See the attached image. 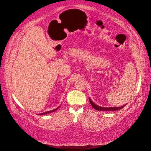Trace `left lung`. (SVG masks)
<instances>
[{
    "mask_svg": "<svg viewBox=\"0 0 151 151\" xmlns=\"http://www.w3.org/2000/svg\"><path fill=\"white\" fill-rule=\"evenodd\" d=\"M89 101L91 104L92 106L94 108V109L96 110H100V111H115V110H121L122 109L124 106H125V105H123L122 106H119V107H101V106H99L97 105H96L94 103L92 102V100L91 99V98H89Z\"/></svg>",
    "mask_w": 151,
    "mask_h": 151,
    "instance_id": "1",
    "label": "left lung"
}]
</instances>
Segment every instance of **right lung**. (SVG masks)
I'll use <instances>...</instances> for the list:
<instances>
[{
	"mask_svg": "<svg viewBox=\"0 0 151 151\" xmlns=\"http://www.w3.org/2000/svg\"><path fill=\"white\" fill-rule=\"evenodd\" d=\"M59 107H57V109H54V110H50V111H46V112H44V113H42V114H39V115H45V114H50V113H52V112H53V111H56L58 109H59Z\"/></svg>",
	"mask_w": 151,
	"mask_h": 151,
	"instance_id": "obj_1",
	"label": "right lung"
}]
</instances>
